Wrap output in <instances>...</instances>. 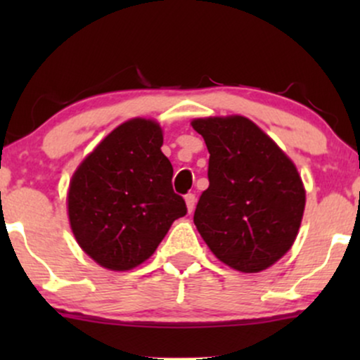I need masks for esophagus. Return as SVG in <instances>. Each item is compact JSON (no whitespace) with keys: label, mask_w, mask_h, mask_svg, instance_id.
<instances>
[{"label":"esophagus","mask_w":360,"mask_h":360,"mask_svg":"<svg viewBox=\"0 0 360 360\" xmlns=\"http://www.w3.org/2000/svg\"><path fill=\"white\" fill-rule=\"evenodd\" d=\"M184 201H186V206H188V212L191 213L194 210V205H196V196H194L193 193H188L184 196Z\"/></svg>","instance_id":"esophagus-1"}]
</instances>
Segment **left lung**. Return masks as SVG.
<instances>
[{
    "label": "left lung",
    "instance_id": "1",
    "mask_svg": "<svg viewBox=\"0 0 360 360\" xmlns=\"http://www.w3.org/2000/svg\"><path fill=\"white\" fill-rule=\"evenodd\" d=\"M191 125L210 152V186L194 212L198 232L232 269H267L298 235L307 201L298 169L240 115L196 118Z\"/></svg>",
    "mask_w": 360,
    "mask_h": 360
}]
</instances>
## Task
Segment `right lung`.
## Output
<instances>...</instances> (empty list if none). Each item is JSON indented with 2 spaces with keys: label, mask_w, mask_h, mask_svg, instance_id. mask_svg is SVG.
Returning a JSON list of instances; mask_svg holds the SVG:
<instances>
[{
  "label": "right lung",
  "mask_w": 360,
  "mask_h": 360,
  "mask_svg": "<svg viewBox=\"0 0 360 360\" xmlns=\"http://www.w3.org/2000/svg\"><path fill=\"white\" fill-rule=\"evenodd\" d=\"M162 128L134 118L115 128L74 172L68 212L77 243L110 271H130L154 254L172 221L188 213L172 189Z\"/></svg>",
  "instance_id": "obj_1"
}]
</instances>
